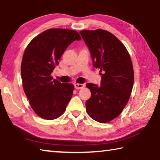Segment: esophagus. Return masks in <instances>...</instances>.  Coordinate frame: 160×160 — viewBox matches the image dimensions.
<instances>
[{
  "label": "esophagus",
  "mask_w": 160,
  "mask_h": 160,
  "mask_svg": "<svg viewBox=\"0 0 160 160\" xmlns=\"http://www.w3.org/2000/svg\"><path fill=\"white\" fill-rule=\"evenodd\" d=\"M74 87L76 89H81L85 87V84H83V83H76V84H74Z\"/></svg>",
  "instance_id": "esophagus-1"
}]
</instances>
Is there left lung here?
<instances>
[{"label":"left lung","instance_id":"1","mask_svg":"<svg viewBox=\"0 0 160 160\" xmlns=\"http://www.w3.org/2000/svg\"><path fill=\"white\" fill-rule=\"evenodd\" d=\"M79 33L102 76L100 86L86 84L91 92L86 112L95 121L105 124L118 117L129 100L134 81L132 62L124 45L112 33L102 29Z\"/></svg>","mask_w":160,"mask_h":160}]
</instances>
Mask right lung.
Returning a JSON list of instances; mask_svg holds the SVG:
<instances>
[{
    "instance_id": "add662e5",
    "label": "right lung",
    "mask_w": 160,
    "mask_h": 160,
    "mask_svg": "<svg viewBox=\"0 0 160 160\" xmlns=\"http://www.w3.org/2000/svg\"><path fill=\"white\" fill-rule=\"evenodd\" d=\"M78 33L65 29H50L33 38L24 50L21 64L22 86L30 106L38 117L58 118L72 98L74 85L52 79L51 73Z\"/></svg>"
}]
</instances>
